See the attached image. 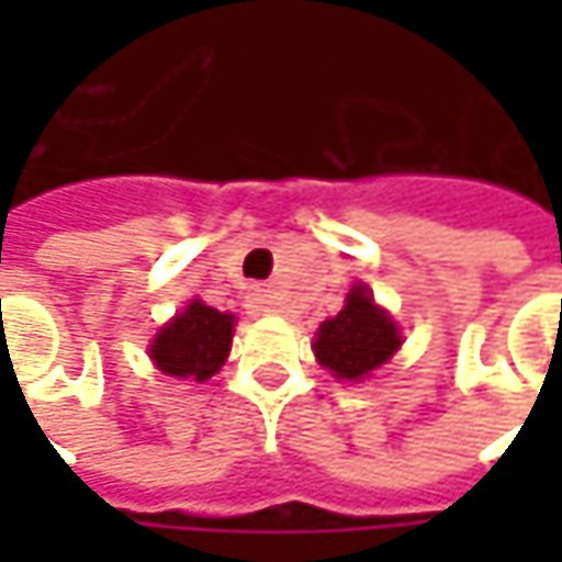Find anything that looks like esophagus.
Here are the masks:
<instances>
[{"label": "esophagus", "instance_id": "1", "mask_svg": "<svg viewBox=\"0 0 562 562\" xmlns=\"http://www.w3.org/2000/svg\"><path fill=\"white\" fill-rule=\"evenodd\" d=\"M247 310H249V313H256V315L274 313V306H271V293L269 291H252V293H249Z\"/></svg>", "mask_w": 562, "mask_h": 562}]
</instances>
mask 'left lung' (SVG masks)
Masks as SVG:
<instances>
[{
  "label": "left lung",
  "instance_id": "1",
  "mask_svg": "<svg viewBox=\"0 0 562 562\" xmlns=\"http://www.w3.org/2000/svg\"><path fill=\"white\" fill-rule=\"evenodd\" d=\"M403 344L394 318L372 300L366 284L347 293L344 310L315 331V359L340 381H362L394 357Z\"/></svg>",
  "mask_w": 562,
  "mask_h": 562
}]
</instances>
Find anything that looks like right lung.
I'll list each match as a JSON object with an SVG mask.
<instances>
[{
  "label": "right lung",
  "mask_w": 562,
  "mask_h": 562,
  "mask_svg": "<svg viewBox=\"0 0 562 562\" xmlns=\"http://www.w3.org/2000/svg\"><path fill=\"white\" fill-rule=\"evenodd\" d=\"M234 315L205 306L203 300H190L184 313H178L149 344V359L156 369L171 378L209 381L231 353Z\"/></svg>",
  "instance_id": "add662e5"
}]
</instances>
